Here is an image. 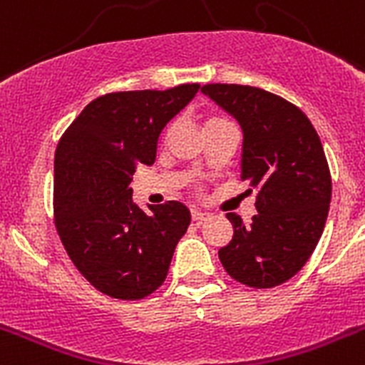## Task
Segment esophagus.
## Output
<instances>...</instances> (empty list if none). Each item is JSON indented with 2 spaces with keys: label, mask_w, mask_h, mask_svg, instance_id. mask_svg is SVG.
<instances>
[{
  "label": "esophagus",
  "mask_w": 365,
  "mask_h": 365,
  "mask_svg": "<svg viewBox=\"0 0 365 365\" xmlns=\"http://www.w3.org/2000/svg\"><path fill=\"white\" fill-rule=\"evenodd\" d=\"M206 215H208V214H206V212L197 210V208H193V210H192V219H193V221H197V222L205 221Z\"/></svg>",
  "instance_id": "34e87169"
}]
</instances>
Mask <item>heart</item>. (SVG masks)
<instances>
[{
	"instance_id": "obj_1",
	"label": "heart",
	"mask_w": 365,
	"mask_h": 365,
	"mask_svg": "<svg viewBox=\"0 0 365 365\" xmlns=\"http://www.w3.org/2000/svg\"><path fill=\"white\" fill-rule=\"evenodd\" d=\"M215 122H222V118H210V122H208V124H215Z\"/></svg>"
}]
</instances>
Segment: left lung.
<instances>
[{"label":"left lung","instance_id":"1","mask_svg":"<svg viewBox=\"0 0 365 365\" xmlns=\"http://www.w3.org/2000/svg\"><path fill=\"white\" fill-rule=\"evenodd\" d=\"M201 91L241 125V179L257 190L250 225L227 214L234 235L219 259L243 285H282L307 263L327 221L331 173L320 137L302 109L265 89L208 83Z\"/></svg>","mask_w":365,"mask_h":365}]
</instances>
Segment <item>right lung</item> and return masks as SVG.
<instances>
[{"label": "right lung", "instance_id": "add662e5", "mask_svg": "<svg viewBox=\"0 0 365 365\" xmlns=\"http://www.w3.org/2000/svg\"><path fill=\"white\" fill-rule=\"evenodd\" d=\"M182 83L166 91L109 93L87 104L54 155L56 230L83 278L118 299H140L166 279L190 225L182 202L144 212L131 177L151 166L160 131L199 91Z\"/></svg>", "mask_w": 365, "mask_h": 365}]
</instances>
